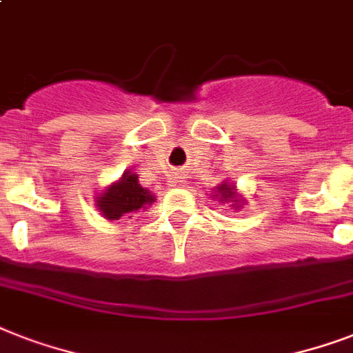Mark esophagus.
Listing matches in <instances>:
<instances>
[{
	"mask_svg": "<svg viewBox=\"0 0 353 353\" xmlns=\"http://www.w3.org/2000/svg\"><path fill=\"white\" fill-rule=\"evenodd\" d=\"M177 179H183V177H177Z\"/></svg>",
	"mask_w": 353,
	"mask_h": 353,
	"instance_id": "1",
	"label": "esophagus"
}]
</instances>
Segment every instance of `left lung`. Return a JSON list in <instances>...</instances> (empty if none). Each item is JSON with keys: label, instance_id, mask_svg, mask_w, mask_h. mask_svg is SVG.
<instances>
[{"label": "left lung", "instance_id": "1", "mask_svg": "<svg viewBox=\"0 0 353 353\" xmlns=\"http://www.w3.org/2000/svg\"><path fill=\"white\" fill-rule=\"evenodd\" d=\"M212 198H214L216 201L223 203V205H225V203L231 205L234 210L241 209V207H243V203H245V198L238 194V188H236V185H234V183L229 181V179L221 181L220 185L214 188V194H212Z\"/></svg>", "mask_w": 353, "mask_h": 353}]
</instances>
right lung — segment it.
Listing matches in <instances>:
<instances>
[{
	"instance_id": "right-lung-1",
	"label": "right lung",
	"mask_w": 353,
	"mask_h": 353,
	"mask_svg": "<svg viewBox=\"0 0 353 353\" xmlns=\"http://www.w3.org/2000/svg\"><path fill=\"white\" fill-rule=\"evenodd\" d=\"M155 201L154 192L141 187L135 172L126 170L117 181L108 185L95 198V205L106 220H121L122 216H130L139 210L148 209Z\"/></svg>"
}]
</instances>
